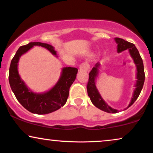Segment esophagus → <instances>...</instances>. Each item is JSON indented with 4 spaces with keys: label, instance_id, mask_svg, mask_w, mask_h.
I'll return each mask as SVG.
<instances>
[{
    "label": "esophagus",
    "instance_id": "obj_1",
    "mask_svg": "<svg viewBox=\"0 0 153 153\" xmlns=\"http://www.w3.org/2000/svg\"><path fill=\"white\" fill-rule=\"evenodd\" d=\"M79 70H80V71H88L90 70L89 64H88L87 62H82V64H80V65H79Z\"/></svg>",
    "mask_w": 153,
    "mask_h": 153
}]
</instances>
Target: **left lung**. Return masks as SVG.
<instances>
[{"label":"left lung","instance_id":"1","mask_svg":"<svg viewBox=\"0 0 153 153\" xmlns=\"http://www.w3.org/2000/svg\"><path fill=\"white\" fill-rule=\"evenodd\" d=\"M115 40L117 44V53H121L122 51L128 50L129 53L131 56L132 58L133 59V61L135 62L136 68H137V75H136V83L135 85V90H134L132 97L130 100V102L125 110L128 109L129 107L132 105L137 100V97L140 95V93L143 89V85L145 82V72H144V65H143V62L140 53L137 51V48L133 43H129L126 40L122 39L120 38H115ZM100 64L97 62L93 68L92 71L89 73V80L87 85V91L88 96L91 98V102L93 104L99 108V109L102 110V111L106 112L109 113H118V110L108 105L106 103L102 97L97 91L96 85H95V80L98 75V69L100 68Z\"/></svg>","mask_w":153,"mask_h":153}]
</instances>
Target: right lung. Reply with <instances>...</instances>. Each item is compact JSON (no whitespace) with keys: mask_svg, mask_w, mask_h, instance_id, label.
I'll use <instances>...</instances> for the list:
<instances>
[{"mask_svg":"<svg viewBox=\"0 0 153 153\" xmlns=\"http://www.w3.org/2000/svg\"><path fill=\"white\" fill-rule=\"evenodd\" d=\"M34 45L45 48L57 56L53 46L47 43L33 42L21 46L10 62L8 80L15 96L25 109L32 113L45 115L60 109L65 104L69 95V89L75 81L78 69L71 67L63 68L58 81L50 91L41 93H34L27 87L18 71V63L21 56Z\"/></svg>","mask_w":153,"mask_h":153,"instance_id":"add662e5","label":"right lung"}]
</instances>
